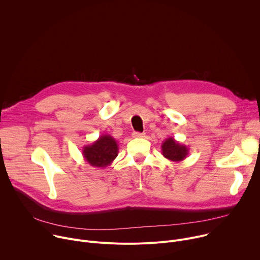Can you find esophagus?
I'll return each instance as SVG.
<instances>
[{"mask_svg":"<svg viewBox=\"0 0 260 260\" xmlns=\"http://www.w3.org/2000/svg\"><path fill=\"white\" fill-rule=\"evenodd\" d=\"M133 137H134V138H144V137H145V134H144V133L135 132V133H133Z\"/></svg>","mask_w":260,"mask_h":260,"instance_id":"34e87169","label":"esophagus"}]
</instances>
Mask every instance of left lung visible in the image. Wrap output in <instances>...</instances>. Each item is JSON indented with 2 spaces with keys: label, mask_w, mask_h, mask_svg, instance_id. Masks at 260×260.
<instances>
[{
  "label": "left lung",
  "mask_w": 260,
  "mask_h": 260,
  "mask_svg": "<svg viewBox=\"0 0 260 260\" xmlns=\"http://www.w3.org/2000/svg\"><path fill=\"white\" fill-rule=\"evenodd\" d=\"M161 153L162 155L171 161H182L187 157L189 149L187 146L180 144L174 138L170 137L161 144Z\"/></svg>",
  "instance_id": "1"
}]
</instances>
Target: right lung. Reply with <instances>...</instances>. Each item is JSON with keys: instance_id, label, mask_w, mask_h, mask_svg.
Listing matches in <instances>:
<instances>
[{"instance_id": "right-lung-1", "label": "right lung", "mask_w": 260, "mask_h": 260, "mask_svg": "<svg viewBox=\"0 0 260 260\" xmlns=\"http://www.w3.org/2000/svg\"><path fill=\"white\" fill-rule=\"evenodd\" d=\"M84 160L93 168L104 169L118 155V143L110 135H102L90 145L83 146Z\"/></svg>"}]
</instances>
